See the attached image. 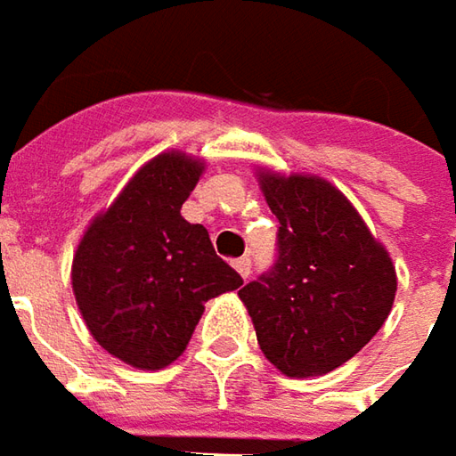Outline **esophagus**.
<instances>
[{
    "label": "esophagus",
    "instance_id": "34e87169",
    "mask_svg": "<svg viewBox=\"0 0 456 456\" xmlns=\"http://www.w3.org/2000/svg\"><path fill=\"white\" fill-rule=\"evenodd\" d=\"M234 270H237V273H240L242 277H249L252 275V259L249 257L234 259Z\"/></svg>",
    "mask_w": 456,
    "mask_h": 456
}]
</instances>
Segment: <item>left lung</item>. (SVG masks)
Segmentation results:
<instances>
[{
	"instance_id": "left-lung-1",
	"label": "left lung",
	"mask_w": 456,
	"mask_h": 456,
	"mask_svg": "<svg viewBox=\"0 0 456 456\" xmlns=\"http://www.w3.org/2000/svg\"><path fill=\"white\" fill-rule=\"evenodd\" d=\"M280 222L275 267L240 300L265 358L290 379L322 376L381 330L396 270L348 197L313 174L255 171Z\"/></svg>"
}]
</instances>
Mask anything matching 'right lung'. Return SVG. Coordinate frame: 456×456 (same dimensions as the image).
<instances>
[{
	"label": "right lung",
	"instance_id": "1",
	"mask_svg": "<svg viewBox=\"0 0 456 456\" xmlns=\"http://www.w3.org/2000/svg\"><path fill=\"white\" fill-rule=\"evenodd\" d=\"M204 166L183 151L153 156L93 216L72 255V292L90 336L134 369L171 366L204 303L242 285L209 232L181 216Z\"/></svg>",
	"mask_w": 456,
	"mask_h": 456
}]
</instances>
